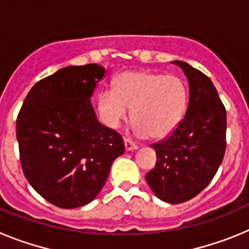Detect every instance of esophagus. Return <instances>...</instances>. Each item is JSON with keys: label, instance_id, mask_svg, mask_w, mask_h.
<instances>
[{"label": "esophagus", "instance_id": "esophagus-1", "mask_svg": "<svg viewBox=\"0 0 249 249\" xmlns=\"http://www.w3.org/2000/svg\"><path fill=\"white\" fill-rule=\"evenodd\" d=\"M124 148H126V151H135V149H137V144H135L132 141L127 140V138H124Z\"/></svg>", "mask_w": 249, "mask_h": 249}]
</instances>
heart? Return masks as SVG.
I'll return each mask as SVG.
<instances>
[{
    "mask_svg": "<svg viewBox=\"0 0 249 249\" xmlns=\"http://www.w3.org/2000/svg\"><path fill=\"white\" fill-rule=\"evenodd\" d=\"M188 106V89L181 77L149 71H127L118 74L113 89L98 96V112L103 122L117 128L132 109L133 131L137 136L163 138L183 120Z\"/></svg>",
    "mask_w": 249,
    "mask_h": 249,
    "instance_id": "b5f03b06",
    "label": "heart"
}]
</instances>
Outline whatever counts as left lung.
I'll return each instance as SVG.
<instances>
[{"label":"left lung","instance_id":"obj_1","mask_svg":"<svg viewBox=\"0 0 249 249\" xmlns=\"http://www.w3.org/2000/svg\"><path fill=\"white\" fill-rule=\"evenodd\" d=\"M190 83V102L184 118L164 140L152 144L155 168L146 181L158 198L167 203L190 201L208 186L226 152L227 113L212 81L182 61Z\"/></svg>","mask_w":249,"mask_h":249}]
</instances>
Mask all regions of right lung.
Returning a JSON list of instances; mask_svg holds the SVG:
<instances>
[{"mask_svg": "<svg viewBox=\"0 0 249 249\" xmlns=\"http://www.w3.org/2000/svg\"><path fill=\"white\" fill-rule=\"evenodd\" d=\"M105 72L94 63L61 68L31 89L17 116L23 173L61 208L93 201L124 152L122 136L98 122L89 100Z\"/></svg>", "mask_w": 249, "mask_h": 249, "instance_id": "add662e5", "label": "right lung"}]
</instances>
